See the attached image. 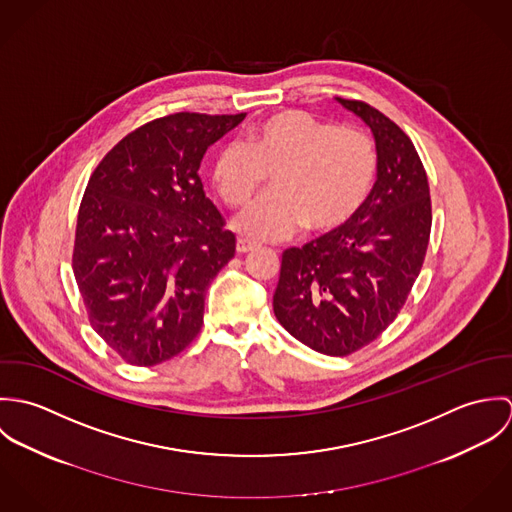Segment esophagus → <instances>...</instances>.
<instances>
[{"label": "esophagus", "mask_w": 512, "mask_h": 512, "mask_svg": "<svg viewBox=\"0 0 512 512\" xmlns=\"http://www.w3.org/2000/svg\"><path fill=\"white\" fill-rule=\"evenodd\" d=\"M254 248H256V244H254L252 240H248V238H238V240H236V252H238V254L252 252Z\"/></svg>", "instance_id": "esophagus-1"}]
</instances>
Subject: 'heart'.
<instances>
[{
  "label": "heart",
  "instance_id": "heart-1",
  "mask_svg": "<svg viewBox=\"0 0 512 512\" xmlns=\"http://www.w3.org/2000/svg\"><path fill=\"white\" fill-rule=\"evenodd\" d=\"M266 173L274 175V193L238 215L234 226L244 236L284 240L303 224L311 232H329L365 205L376 147L359 128L284 110L254 124L244 144H226L213 163L215 189L230 207H244Z\"/></svg>",
  "mask_w": 512,
  "mask_h": 512
}]
</instances>
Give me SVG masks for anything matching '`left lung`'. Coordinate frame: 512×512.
Here are the masks:
<instances>
[{"mask_svg": "<svg viewBox=\"0 0 512 512\" xmlns=\"http://www.w3.org/2000/svg\"><path fill=\"white\" fill-rule=\"evenodd\" d=\"M337 100L374 136L376 183L347 224L282 254L274 293L284 329L329 357L363 349L396 319L432 230L428 175L412 140L366 102Z\"/></svg>", "mask_w": 512, "mask_h": 512, "instance_id": "obj_1", "label": "left lung"}]
</instances>
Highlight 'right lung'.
I'll return each mask as SVG.
<instances>
[{
  "label": "right lung",
  "mask_w": 512,
  "mask_h": 512,
  "mask_svg": "<svg viewBox=\"0 0 512 512\" xmlns=\"http://www.w3.org/2000/svg\"><path fill=\"white\" fill-rule=\"evenodd\" d=\"M246 114L151 120L112 147L86 185L73 272L92 329L126 363L173 359L203 327L205 293L236 238L199 177L201 159Z\"/></svg>",
  "instance_id": "add662e5"
}]
</instances>
